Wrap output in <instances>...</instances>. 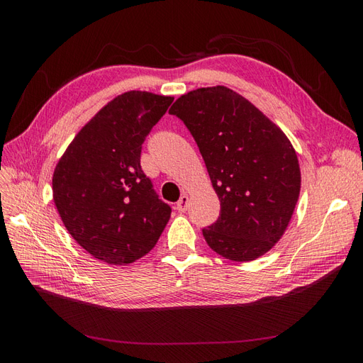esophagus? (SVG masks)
<instances>
[{"label": "esophagus", "mask_w": 363, "mask_h": 363, "mask_svg": "<svg viewBox=\"0 0 363 363\" xmlns=\"http://www.w3.org/2000/svg\"><path fill=\"white\" fill-rule=\"evenodd\" d=\"M188 203H189V196L184 194V195L180 196V200L177 201V206H175V207H177L179 212H184L186 208H188Z\"/></svg>", "instance_id": "esophagus-1"}]
</instances>
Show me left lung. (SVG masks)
<instances>
[{
    "instance_id": "8db88e82",
    "label": "left lung",
    "mask_w": 363,
    "mask_h": 363,
    "mask_svg": "<svg viewBox=\"0 0 363 363\" xmlns=\"http://www.w3.org/2000/svg\"><path fill=\"white\" fill-rule=\"evenodd\" d=\"M169 113L191 131L221 203L216 223L203 228L207 245L235 262L265 255L286 230L301 188L286 135L225 86L184 94Z\"/></svg>"
}]
</instances>
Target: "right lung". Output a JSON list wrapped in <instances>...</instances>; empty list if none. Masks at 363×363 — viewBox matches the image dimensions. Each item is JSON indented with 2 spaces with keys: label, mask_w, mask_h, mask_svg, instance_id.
I'll return each instance as SVG.
<instances>
[{
  "label": "right lung",
  "mask_w": 363,
  "mask_h": 363,
  "mask_svg": "<svg viewBox=\"0 0 363 363\" xmlns=\"http://www.w3.org/2000/svg\"><path fill=\"white\" fill-rule=\"evenodd\" d=\"M174 98L130 91L107 103L60 157L52 199L75 242L95 259L125 265L157 244L171 207L140 168L145 138Z\"/></svg>",
  "instance_id": "add662e5"
}]
</instances>
